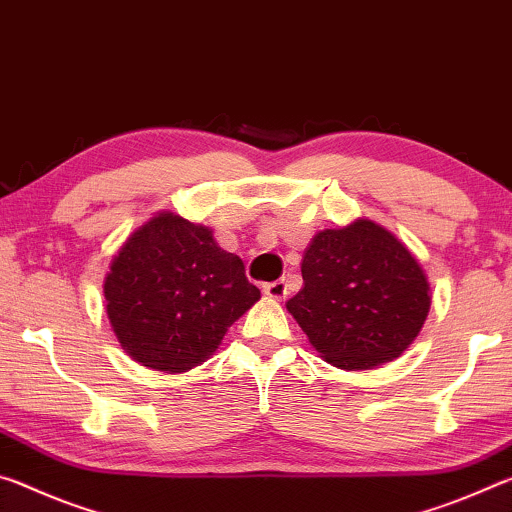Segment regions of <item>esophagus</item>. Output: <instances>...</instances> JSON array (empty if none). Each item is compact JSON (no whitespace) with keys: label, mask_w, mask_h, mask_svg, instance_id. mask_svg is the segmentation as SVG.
I'll return each mask as SVG.
<instances>
[{"label":"esophagus","mask_w":512,"mask_h":512,"mask_svg":"<svg viewBox=\"0 0 512 512\" xmlns=\"http://www.w3.org/2000/svg\"><path fill=\"white\" fill-rule=\"evenodd\" d=\"M263 292L270 299H283L288 295V283L279 279V281H272V283H265L263 286Z\"/></svg>","instance_id":"1"}]
</instances>
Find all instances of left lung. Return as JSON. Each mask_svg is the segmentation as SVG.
I'll list each match as a JSON object with an SVG mask.
<instances>
[{
  "instance_id": "1",
  "label": "left lung",
  "mask_w": 512,
  "mask_h": 512,
  "mask_svg": "<svg viewBox=\"0 0 512 512\" xmlns=\"http://www.w3.org/2000/svg\"><path fill=\"white\" fill-rule=\"evenodd\" d=\"M304 288L286 308L324 360L374 370L399 358L431 308L426 274L406 245L372 220L320 231L301 261Z\"/></svg>"
}]
</instances>
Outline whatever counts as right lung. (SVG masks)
Listing matches in <instances>:
<instances>
[{"label":"right lung","mask_w":512,"mask_h":512,"mask_svg":"<svg viewBox=\"0 0 512 512\" xmlns=\"http://www.w3.org/2000/svg\"><path fill=\"white\" fill-rule=\"evenodd\" d=\"M106 313L140 365L181 374L206 363L229 326L261 299L240 256L208 226L158 213L129 236L104 279Z\"/></svg>","instance_id":"add662e5"}]
</instances>
